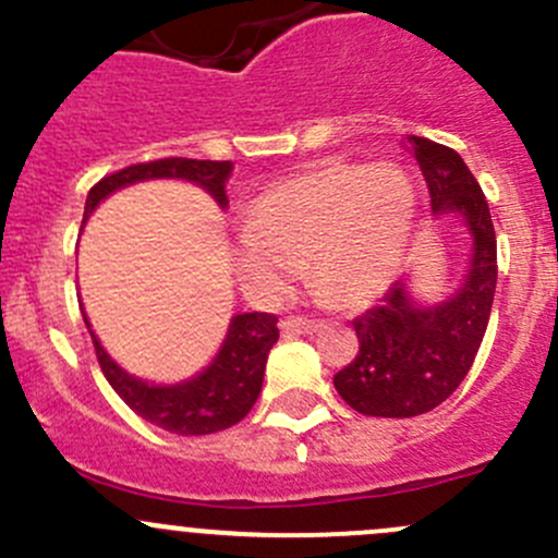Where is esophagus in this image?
<instances>
[{
    "label": "esophagus",
    "mask_w": 558,
    "mask_h": 558,
    "mask_svg": "<svg viewBox=\"0 0 558 558\" xmlns=\"http://www.w3.org/2000/svg\"><path fill=\"white\" fill-rule=\"evenodd\" d=\"M320 324H315V320H305V318H283L280 320V331L283 335H313V331H318Z\"/></svg>",
    "instance_id": "34e87169"
}]
</instances>
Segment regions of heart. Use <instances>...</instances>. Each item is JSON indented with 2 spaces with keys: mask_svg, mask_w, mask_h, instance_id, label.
<instances>
[{
  "mask_svg": "<svg viewBox=\"0 0 558 558\" xmlns=\"http://www.w3.org/2000/svg\"><path fill=\"white\" fill-rule=\"evenodd\" d=\"M415 189L397 165L324 161L269 183L229 243L240 289L280 300L302 262L324 302L364 311L391 289L408 256Z\"/></svg>",
  "mask_w": 558,
  "mask_h": 558,
  "instance_id": "b5f03b06",
  "label": "heart"
}]
</instances>
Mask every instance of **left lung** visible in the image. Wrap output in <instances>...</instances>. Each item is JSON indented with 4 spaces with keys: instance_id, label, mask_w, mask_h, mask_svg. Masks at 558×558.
<instances>
[{
    "instance_id": "1",
    "label": "left lung",
    "mask_w": 558,
    "mask_h": 558,
    "mask_svg": "<svg viewBox=\"0 0 558 558\" xmlns=\"http://www.w3.org/2000/svg\"><path fill=\"white\" fill-rule=\"evenodd\" d=\"M402 145L424 172L435 218L466 229L470 258L464 280L446 300L421 302L404 275L378 307L353 320L359 353L335 375V388L353 410L375 418H413L451 397L475 362L497 291L492 213L464 159L426 137H404Z\"/></svg>"
}]
</instances>
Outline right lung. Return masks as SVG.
Instances as JSON below:
<instances>
[{
    "mask_svg": "<svg viewBox=\"0 0 558 558\" xmlns=\"http://www.w3.org/2000/svg\"><path fill=\"white\" fill-rule=\"evenodd\" d=\"M232 170V161L199 159H159L148 161V165H132L116 174H107L88 191L83 223L92 218V213L102 205L107 196H112L121 189H129V185L145 183V180H185V183L199 185L205 194L213 196V202L221 210H227V183ZM83 320H86L99 367H102L112 391L140 418L183 437L213 435V432L240 424L251 413L253 404H256L258 393H262L267 356L275 342H278V318L275 315H232L221 348H218L207 367H202L191 378L178 380V384H150V380L126 373L105 351L99 337L94 335L88 315H83Z\"/></svg>",
    "mask_w": 558,
    "mask_h": 558,
    "instance_id": "add662e5",
    "label": "right lung"
}]
</instances>
